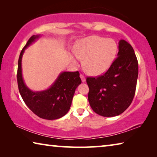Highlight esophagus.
<instances>
[{"instance_id":"obj_1","label":"esophagus","mask_w":157,"mask_h":157,"mask_svg":"<svg viewBox=\"0 0 157 157\" xmlns=\"http://www.w3.org/2000/svg\"><path fill=\"white\" fill-rule=\"evenodd\" d=\"M80 78L82 79V82H86V78H85V77L83 75H82V74H80Z\"/></svg>"}]
</instances>
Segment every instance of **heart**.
<instances>
[{"label": "heart", "instance_id": "obj_1", "mask_svg": "<svg viewBox=\"0 0 157 157\" xmlns=\"http://www.w3.org/2000/svg\"><path fill=\"white\" fill-rule=\"evenodd\" d=\"M118 45L113 39L100 36H91L79 41L75 46V53L72 57L74 63L84 59V68L93 75L105 73L115 59Z\"/></svg>", "mask_w": 157, "mask_h": 157}]
</instances>
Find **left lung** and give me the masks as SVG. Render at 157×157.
Instances as JSON below:
<instances>
[{"label": "left lung", "mask_w": 157, "mask_h": 157, "mask_svg": "<svg viewBox=\"0 0 157 157\" xmlns=\"http://www.w3.org/2000/svg\"><path fill=\"white\" fill-rule=\"evenodd\" d=\"M117 56L104 75L86 78L90 106L102 116L113 117L123 113L131 105L136 91L139 63L134 49L121 39Z\"/></svg>", "instance_id": "1"}]
</instances>
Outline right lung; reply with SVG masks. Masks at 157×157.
Here are the masks:
<instances>
[{"mask_svg": "<svg viewBox=\"0 0 157 157\" xmlns=\"http://www.w3.org/2000/svg\"><path fill=\"white\" fill-rule=\"evenodd\" d=\"M41 36H32L21 50L18 62V90L25 105L36 116L46 120H56L66 115L70 109L75 89L82 83L78 71L62 72L48 89L33 91L26 86L22 75L21 61L25 50Z\"/></svg>", "mask_w": 157, "mask_h": 157, "instance_id": "obj_1", "label": "right lung"}]
</instances>
